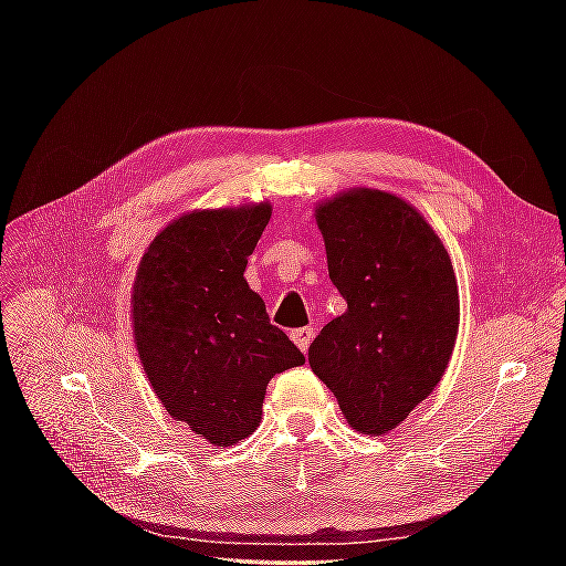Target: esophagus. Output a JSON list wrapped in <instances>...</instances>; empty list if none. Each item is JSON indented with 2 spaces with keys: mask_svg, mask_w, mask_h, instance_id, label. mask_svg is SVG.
<instances>
[{
  "mask_svg": "<svg viewBox=\"0 0 566 566\" xmlns=\"http://www.w3.org/2000/svg\"><path fill=\"white\" fill-rule=\"evenodd\" d=\"M314 335H316V328H314V326H304V328H296V331H292V333H290V338L296 343L298 350L306 353V350H308V345H311V340H314Z\"/></svg>",
  "mask_w": 566,
  "mask_h": 566,
  "instance_id": "34e87169",
  "label": "esophagus"
}]
</instances>
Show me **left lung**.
<instances>
[{
	"label": "left lung",
	"instance_id": "8db88e82",
	"mask_svg": "<svg viewBox=\"0 0 566 566\" xmlns=\"http://www.w3.org/2000/svg\"><path fill=\"white\" fill-rule=\"evenodd\" d=\"M328 274L347 302L308 347V365L353 428L381 436L438 387L460 296L448 250L411 203L357 189L316 209Z\"/></svg>",
	"mask_w": 566,
	"mask_h": 566
}]
</instances>
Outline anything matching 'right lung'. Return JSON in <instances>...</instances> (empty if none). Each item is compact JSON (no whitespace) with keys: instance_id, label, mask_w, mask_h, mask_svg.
I'll return each mask as SVG.
<instances>
[{"instance_id":"right-lung-1","label":"right lung","mask_w":566,"mask_h":566,"mask_svg":"<svg viewBox=\"0 0 566 566\" xmlns=\"http://www.w3.org/2000/svg\"><path fill=\"white\" fill-rule=\"evenodd\" d=\"M268 203L195 211L155 235L134 284L143 369L175 420L213 448L255 432L264 389L304 355L243 280Z\"/></svg>"}]
</instances>
